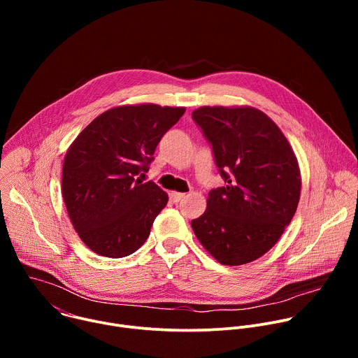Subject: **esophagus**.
<instances>
[{
    "instance_id": "34e87169",
    "label": "esophagus",
    "mask_w": 358,
    "mask_h": 358,
    "mask_svg": "<svg viewBox=\"0 0 358 358\" xmlns=\"http://www.w3.org/2000/svg\"><path fill=\"white\" fill-rule=\"evenodd\" d=\"M170 195H171V199H173L174 202H178V201H181V199L185 196L184 192H177V191H173Z\"/></svg>"
}]
</instances>
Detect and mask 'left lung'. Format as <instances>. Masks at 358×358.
Masks as SVG:
<instances>
[{
	"label": "left lung",
	"instance_id": "obj_1",
	"mask_svg": "<svg viewBox=\"0 0 358 358\" xmlns=\"http://www.w3.org/2000/svg\"><path fill=\"white\" fill-rule=\"evenodd\" d=\"M192 119L211 143L227 182L210 191L192 231L220 264H249L279 241L296 213L297 159L275 122L255 108L202 106Z\"/></svg>",
	"mask_w": 358,
	"mask_h": 358
}]
</instances>
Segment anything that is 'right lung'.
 Masks as SVG:
<instances>
[{
  "mask_svg": "<svg viewBox=\"0 0 358 358\" xmlns=\"http://www.w3.org/2000/svg\"><path fill=\"white\" fill-rule=\"evenodd\" d=\"M185 108L152 103L106 110L87 124L66 151L62 195L83 243L106 258H123L148 238L169 195L143 173L156 147Z\"/></svg>",
  "mask_w": 358,
  "mask_h": 358,
  "instance_id": "add662e5",
  "label": "right lung"
}]
</instances>
